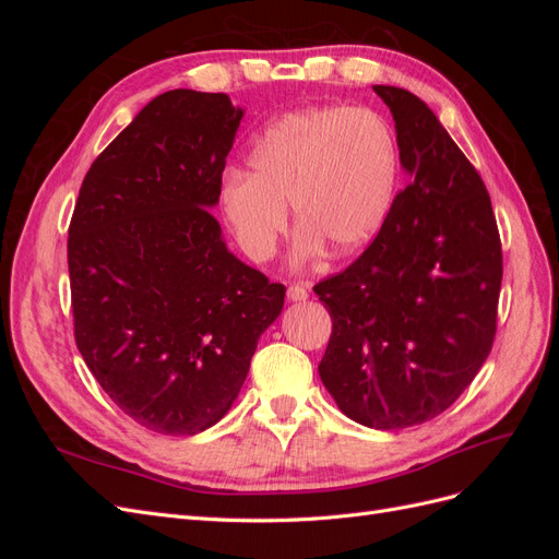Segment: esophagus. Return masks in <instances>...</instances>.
<instances>
[{
  "mask_svg": "<svg viewBox=\"0 0 559 559\" xmlns=\"http://www.w3.org/2000/svg\"><path fill=\"white\" fill-rule=\"evenodd\" d=\"M286 296H289V300H306L310 294H308V289L302 284H292L289 289H286Z\"/></svg>",
  "mask_w": 559,
  "mask_h": 559,
  "instance_id": "esophagus-1",
  "label": "esophagus"
}]
</instances>
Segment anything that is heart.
<instances>
[{
  "label": "heart",
  "mask_w": 559,
  "mask_h": 559,
  "mask_svg": "<svg viewBox=\"0 0 559 559\" xmlns=\"http://www.w3.org/2000/svg\"><path fill=\"white\" fill-rule=\"evenodd\" d=\"M251 175L228 170L218 186L222 212L249 259L265 261L296 226V261L321 247L345 257L368 245L392 210L399 175L394 132L366 107H312L284 114L249 151Z\"/></svg>",
  "instance_id": "heart-1"
}]
</instances>
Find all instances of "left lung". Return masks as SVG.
Masks as SVG:
<instances>
[{"mask_svg": "<svg viewBox=\"0 0 559 559\" xmlns=\"http://www.w3.org/2000/svg\"><path fill=\"white\" fill-rule=\"evenodd\" d=\"M408 186L378 238L314 286L333 331L319 376L349 419L405 429L448 411L497 333L501 240L476 167L417 95L373 86Z\"/></svg>", "mask_w": 559, "mask_h": 559, "instance_id": "left-lung-1", "label": "left lung"}]
</instances>
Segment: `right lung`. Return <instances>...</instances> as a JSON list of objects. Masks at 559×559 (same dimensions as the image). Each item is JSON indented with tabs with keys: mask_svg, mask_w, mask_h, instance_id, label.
<instances>
[{
	"mask_svg": "<svg viewBox=\"0 0 559 559\" xmlns=\"http://www.w3.org/2000/svg\"><path fill=\"white\" fill-rule=\"evenodd\" d=\"M245 111L167 91L95 158L67 240L74 337L107 396L144 429L193 436L238 399L284 308L212 216Z\"/></svg>",
	"mask_w": 559,
	"mask_h": 559,
	"instance_id": "right-lung-1",
	"label": "right lung"
}]
</instances>
